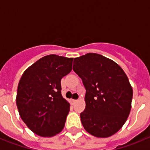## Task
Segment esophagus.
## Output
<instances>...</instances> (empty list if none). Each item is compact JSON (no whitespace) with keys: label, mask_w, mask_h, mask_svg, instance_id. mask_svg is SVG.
I'll return each mask as SVG.
<instances>
[{"label":"esophagus","mask_w":150,"mask_h":150,"mask_svg":"<svg viewBox=\"0 0 150 150\" xmlns=\"http://www.w3.org/2000/svg\"><path fill=\"white\" fill-rule=\"evenodd\" d=\"M76 99H71V103L72 104H74V103H75V102H76Z\"/></svg>","instance_id":"34e87169"}]
</instances>
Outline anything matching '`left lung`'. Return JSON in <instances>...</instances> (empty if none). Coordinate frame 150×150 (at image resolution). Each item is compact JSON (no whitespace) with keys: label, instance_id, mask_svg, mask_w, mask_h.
<instances>
[{"label":"left lung","instance_id":"obj_1","mask_svg":"<svg viewBox=\"0 0 150 150\" xmlns=\"http://www.w3.org/2000/svg\"><path fill=\"white\" fill-rule=\"evenodd\" d=\"M73 70L82 79L86 108L80 113L83 127L98 137L114 134L129 116L133 90L120 65L97 53L74 59Z\"/></svg>","mask_w":150,"mask_h":150}]
</instances>
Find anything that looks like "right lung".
I'll use <instances>...</instances> for the list:
<instances>
[{
    "label": "right lung",
    "instance_id": "obj_1",
    "mask_svg": "<svg viewBox=\"0 0 150 150\" xmlns=\"http://www.w3.org/2000/svg\"><path fill=\"white\" fill-rule=\"evenodd\" d=\"M73 58L43 57L22 74L16 105L20 117L34 133L52 137L62 131L70 104L62 95L61 80L72 70Z\"/></svg>",
    "mask_w": 150,
    "mask_h": 150
}]
</instances>
